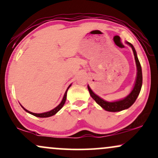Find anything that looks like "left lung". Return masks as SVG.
Wrapping results in <instances>:
<instances>
[{
  "instance_id": "left-lung-1",
  "label": "left lung",
  "mask_w": 158,
  "mask_h": 158,
  "mask_svg": "<svg viewBox=\"0 0 158 158\" xmlns=\"http://www.w3.org/2000/svg\"><path fill=\"white\" fill-rule=\"evenodd\" d=\"M126 43L128 45V46L131 47L133 52H134L135 61H136L137 69L136 81H135L134 88H133L131 91L130 92V94L122 99L117 100V101L114 102H107L99 97L98 95H97V94L94 93V92L91 89L89 85H88V89H89L91 97L95 100V102H97L99 106H101L104 110H105L106 111L108 112H120L122 111V110L128 109V108L130 107V106L134 103L135 101H136L139 93H140L141 89H142V71L140 62H139L138 57H137L136 52V50H135L134 46H133L131 44H130V43L127 41Z\"/></svg>"
}]
</instances>
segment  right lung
<instances>
[{
  "mask_svg": "<svg viewBox=\"0 0 158 158\" xmlns=\"http://www.w3.org/2000/svg\"><path fill=\"white\" fill-rule=\"evenodd\" d=\"M71 85H72V84H70V85H69V86H68V88H67V89L66 91H65V93H64V97H63V99H62V100H61V102H60V104H59V105L57 106H56V107H55L54 109L50 110V111L46 112H43V113H34V112H30V111H28L27 110H26L25 108L23 107V106H22L21 105V104H20V105H21L22 107L23 108V109H24V110H25V111H26L27 112H28V113L31 114H32V115H34V116H35V117H38V118H48V117L53 116V115H54L55 114H56L57 112H58L59 111V110H60L61 109V108H62V106H64L65 102H66L67 91H68L69 88L71 86Z\"/></svg>",
  "mask_w": 158,
  "mask_h": 158,
  "instance_id": "right-lung-1",
  "label": "right lung"
}]
</instances>
